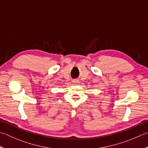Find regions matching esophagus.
<instances>
[{
	"mask_svg": "<svg viewBox=\"0 0 148 148\" xmlns=\"http://www.w3.org/2000/svg\"><path fill=\"white\" fill-rule=\"evenodd\" d=\"M72 83H73L74 85H78L79 82L78 80H73V81H72Z\"/></svg>",
	"mask_w": 148,
	"mask_h": 148,
	"instance_id": "34e87169",
	"label": "esophagus"
}]
</instances>
